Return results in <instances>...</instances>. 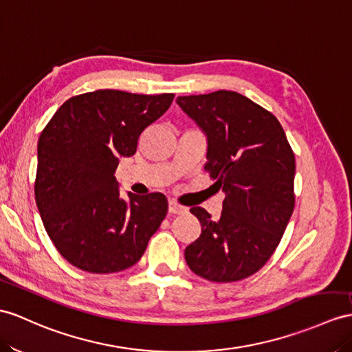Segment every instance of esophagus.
<instances>
[{"instance_id": "obj_1", "label": "esophagus", "mask_w": 352, "mask_h": 352, "mask_svg": "<svg viewBox=\"0 0 352 352\" xmlns=\"http://www.w3.org/2000/svg\"><path fill=\"white\" fill-rule=\"evenodd\" d=\"M168 212L173 213V215H184V213L188 212V209L184 208V206H181V204H177L176 201L170 200L168 201Z\"/></svg>"}]
</instances>
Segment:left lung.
<instances>
[{"label":"left lung","mask_w":352,"mask_h":352,"mask_svg":"<svg viewBox=\"0 0 352 352\" xmlns=\"http://www.w3.org/2000/svg\"><path fill=\"white\" fill-rule=\"evenodd\" d=\"M176 102L208 137L206 170L226 192L218 219L191 209L201 234L186 246V264L212 282L245 279L275 252L293 213V149L278 119L242 94L222 89Z\"/></svg>","instance_id":"left-lung-1"}]
</instances>
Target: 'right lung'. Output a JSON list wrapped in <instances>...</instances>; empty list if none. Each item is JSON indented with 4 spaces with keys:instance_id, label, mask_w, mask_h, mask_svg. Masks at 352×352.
Masks as SVG:
<instances>
[{
    "instance_id": "1",
    "label": "right lung",
    "mask_w": 352,
    "mask_h": 352,
    "mask_svg": "<svg viewBox=\"0 0 352 352\" xmlns=\"http://www.w3.org/2000/svg\"><path fill=\"white\" fill-rule=\"evenodd\" d=\"M173 94L98 89L68 98L41 131L34 191L58 252L89 273H115L142 258L167 213L161 192L119 195L115 171Z\"/></svg>"
}]
</instances>
